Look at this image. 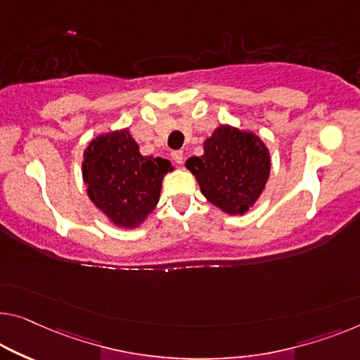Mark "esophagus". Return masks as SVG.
I'll use <instances>...</instances> for the list:
<instances>
[{"mask_svg":"<svg viewBox=\"0 0 360 360\" xmlns=\"http://www.w3.org/2000/svg\"><path fill=\"white\" fill-rule=\"evenodd\" d=\"M171 157H173V160L178 165H182V162H184V152H182V150H174V152L171 153Z\"/></svg>","mask_w":360,"mask_h":360,"instance_id":"esophagus-1","label":"esophagus"}]
</instances>
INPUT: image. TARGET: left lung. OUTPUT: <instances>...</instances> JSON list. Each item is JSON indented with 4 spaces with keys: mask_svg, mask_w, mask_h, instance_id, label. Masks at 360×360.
Masks as SVG:
<instances>
[{
    "mask_svg": "<svg viewBox=\"0 0 360 360\" xmlns=\"http://www.w3.org/2000/svg\"><path fill=\"white\" fill-rule=\"evenodd\" d=\"M186 168L208 202L228 214H244L265 191L271 157L255 132L219 124L203 142V155L191 157Z\"/></svg>",
    "mask_w": 360,
    "mask_h": 360,
    "instance_id": "obj_1",
    "label": "left lung"
}]
</instances>
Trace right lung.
I'll list each match as a JSON object with an SVG mask.
<instances>
[{
  "label": "right lung",
  "instance_id": "1",
  "mask_svg": "<svg viewBox=\"0 0 360 360\" xmlns=\"http://www.w3.org/2000/svg\"><path fill=\"white\" fill-rule=\"evenodd\" d=\"M173 166L139 152L129 129L100 134L84 150L82 179L87 195L117 228H139L155 210L162 182Z\"/></svg>",
  "mask_w": 360,
  "mask_h": 360
}]
</instances>
